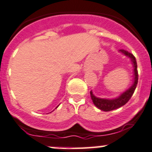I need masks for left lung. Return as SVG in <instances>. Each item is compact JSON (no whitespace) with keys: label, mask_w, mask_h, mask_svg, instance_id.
Masks as SVG:
<instances>
[{"label":"left lung","mask_w":152,"mask_h":152,"mask_svg":"<svg viewBox=\"0 0 152 152\" xmlns=\"http://www.w3.org/2000/svg\"><path fill=\"white\" fill-rule=\"evenodd\" d=\"M120 51H121L122 53H124V54L126 55V56H129L132 59V62L133 66H134V84H133L132 86L127 91L124 93L121 96H119L118 98L115 99H99V98L96 97V96L93 94L92 91H90V96H91V99L92 100H93V104L96 105V107H97L98 108L100 109L101 110H103V111L105 112H109L113 110H116V109L120 108L122 106L125 105L129 101V99H131L133 93H134V90H135L136 89V87H137V82H138V72H137V65L135 57H134V55H133L132 53H129V52H128L127 50L121 49V50H120Z\"/></svg>","instance_id":"left-lung-1"}]
</instances>
